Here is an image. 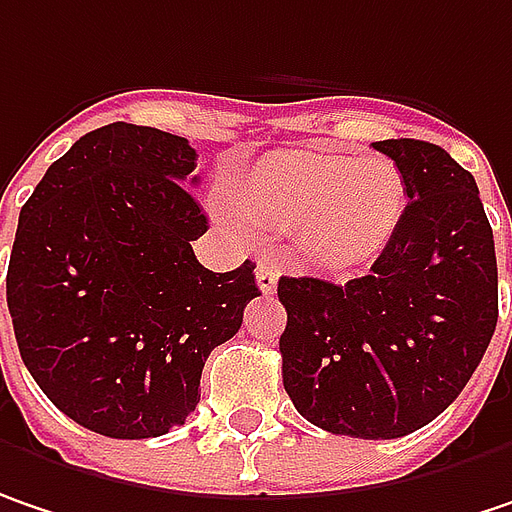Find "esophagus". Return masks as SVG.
Instances as JSON below:
<instances>
[{
  "label": "esophagus",
  "mask_w": 512,
  "mask_h": 512,
  "mask_svg": "<svg viewBox=\"0 0 512 512\" xmlns=\"http://www.w3.org/2000/svg\"><path fill=\"white\" fill-rule=\"evenodd\" d=\"M257 286H260V292H275V286H278V269L272 266V263H260L255 272Z\"/></svg>",
  "instance_id": "34e87169"
}]
</instances>
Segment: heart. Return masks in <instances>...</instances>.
Here are the masks:
<instances>
[{
    "mask_svg": "<svg viewBox=\"0 0 512 512\" xmlns=\"http://www.w3.org/2000/svg\"><path fill=\"white\" fill-rule=\"evenodd\" d=\"M237 202L257 220L295 231L316 266L345 275L388 249L406 214L408 188L391 159L295 147L260 159Z\"/></svg>",
    "mask_w": 512,
    "mask_h": 512,
    "instance_id": "obj_1",
    "label": "heart"
}]
</instances>
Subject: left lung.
<instances>
[{
	"mask_svg": "<svg viewBox=\"0 0 512 512\" xmlns=\"http://www.w3.org/2000/svg\"><path fill=\"white\" fill-rule=\"evenodd\" d=\"M408 205L365 278H281L284 388L333 435L391 440L455 403L496 333L493 228L472 173L417 138L376 141Z\"/></svg>",
	"mask_w": 512,
	"mask_h": 512,
	"instance_id": "1",
	"label": "left lung"
}]
</instances>
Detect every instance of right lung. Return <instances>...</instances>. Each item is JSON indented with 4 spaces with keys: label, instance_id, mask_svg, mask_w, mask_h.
Instances as JSON below:
<instances>
[{
    "label": "right lung",
    "instance_id": "1",
    "mask_svg": "<svg viewBox=\"0 0 512 512\" xmlns=\"http://www.w3.org/2000/svg\"><path fill=\"white\" fill-rule=\"evenodd\" d=\"M188 138L106 124L48 167L19 211L8 310L19 356L48 400L89 432L167 435L199 403L208 353L260 295L255 263L211 272L191 240Z\"/></svg>",
    "mask_w": 512,
    "mask_h": 512
}]
</instances>
